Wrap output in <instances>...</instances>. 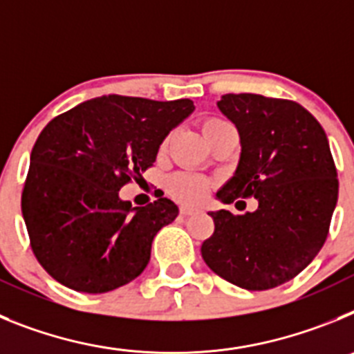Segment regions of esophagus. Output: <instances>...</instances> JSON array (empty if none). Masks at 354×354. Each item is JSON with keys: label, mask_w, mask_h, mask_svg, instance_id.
<instances>
[{"label": "esophagus", "mask_w": 354, "mask_h": 354, "mask_svg": "<svg viewBox=\"0 0 354 354\" xmlns=\"http://www.w3.org/2000/svg\"><path fill=\"white\" fill-rule=\"evenodd\" d=\"M198 212V209L196 207H189V205H183L180 207V214L183 216H192V214H196Z\"/></svg>", "instance_id": "34e87169"}]
</instances>
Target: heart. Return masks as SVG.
Masks as SVG:
<instances>
[{
  "instance_id": "1",
  "label": "heart",
  "mask_w": 354,
  "mask_h": 354,
  "mask_svg": "<svg viewBox=\"0 0 354 354\" xmlns=\"http://www.w3.org/2000/svg\"><path fill=\"white\" fill-rule=\"evenodd\" d=\"M216 122L221 120L211 118V120L205 122L204 127L216 124ZM167 187L168 193L174 198L180 200V202H186V204H196L209 192V180L205 177H202V175L193 174V171H180V174L171 175L167 183Z\"/></svg>"
}]
</instances>
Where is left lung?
Listing matches in <instances>:
<instances>
[{
  "instance_id": "1",
  "label": "left lung",
  "mask_w": 354,
  "mask_h": 354,
  "mask_svg": "<svg viewBox=\"0 0 354 354\" xmlns=\"http://www.w3.org/2000/svg\"><path fill=\"white\" fill-rule=\"evenodd\" d=\"M218 108L237 127L241 156L216 196L223 204L255 196L259 207L211 212L214 234L204 241L202 257L241 289H273L301 273L326 241L339 196L330 143L298 102L227 93Z\"/></svg>"
}]
</instances>
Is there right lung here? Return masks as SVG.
<instances>
[{"label":"right lung","instance_id":"1","mask_svg":"<svg viewBox=\"0 0 354 354\" xmlns=\"http://www.w3.org/2000/svg\"><path fill=\"white\" fill-rule=\"evenodd\" d=\"M193 109L189 99L102 95L44 127L31 150L21 207L31 250L56 282L101 294L142 274L154 236L179 207L165 196L133 207L118 192L142 179L162 140Z\"/></svg>","mask_w":354,"mask_h":354}]
</instances>
